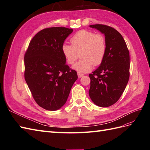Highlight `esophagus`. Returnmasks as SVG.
I'll list each match as a JSON object with an SVG mask.
<instances>
[{
    "mask_svg": "<svg viewBox=\"0 0 150 150\" xmlns=\"http://www.w3.org/2000/svg\"><path fill=\"white\" fill-rule=\"evenodd\" d=\"M83 76H84L83 74H81V73H80V72H78V76L79 78H82V77H83Z\"/></svg>",
    "mask_w": 150,
    "mask_h": 150,
    "instance_id": "esophagus-1",
    "label": "esophagus"
}]
</instances>
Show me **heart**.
<instances>
[{"label": "heart", "mask_w": 150, "mask_h": 150, "mask_svg": "<svg viewBox=\"0 0 150 150\" xmlns=\"http://www.w3.org/2000/svg\"><path fill=\"white\" fill-rule=\"evenodd\" d=\"M71 45L64 43L61 51L68 64H73L81 52L82 59L76 62L72 68L79 72L91 71L94 64L98 66L104 60L106 52V43L101 34H94L92 31L81 30L71 39Z\"/></svg>", "instance_id": "b5f03b06"}]
</instances>
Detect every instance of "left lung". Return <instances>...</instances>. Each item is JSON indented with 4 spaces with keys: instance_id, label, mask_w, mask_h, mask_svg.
<instances>
[{
    "instance_id": "obj_1",
    "label": "left lung",
    "mask_w": 150,
    "mask_h": 150,
    "mask_svg": "<svg viewBox=\"0 0 150 150\" xmlns=\"http://www.w3.org/2000/svg\"><path fill=\"white\" fill-rule=\"evenodd\" d=\"M105 35L106 52L96 70L89 74V96L96 105L108 107L116 103L129 78V52L122 36L115 29L103 24L89 25Z\"/></svg>"
}]
</instances>
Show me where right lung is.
I'll return each instance as SVG.
<instances>
[{"label":"right lung","mask_w":150,"mask_h":150,"mask_svg":"<svg viewBox=\"0 0 150 150\" xmlns=\"http://www.w3.org/2000/svg\"><path fill=\"white\" fill-rule=\"evenodd\" d=\"M73 29L54 27L42 29L32 39L24 55V78L38 105L56 111L64 105L76 71L66 64L62 45Z\"/></svg>","instance_id":"add662e5"}]
</instances>
